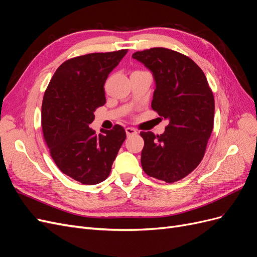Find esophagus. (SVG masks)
<instances>
[{"instance_id":"obj_1","label":"esophagus","mask_w":257,"mask_h":257,"mask_svg":"<svg viewBox=\"0 0 257 257\" xmlns=\"http://www.w3.org/2000/svg\"><path fill=\"white\" fill-rule=\"evenodd\" d=\"M125 133H126L127 136H131V135L137 134V131L135 128H133V127H126L125 128Z\"/></svg>"}]
</instances>
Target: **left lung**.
Returning <instances> with one entry per match:
<instances>
[{"instance_id":"1","label":"left lung","mask_w":257,"mask_h":257,"mask_svg":"<svg viewBox=\"0 0 257 257\" xmlns=\"http://www.w3.org/2000/svg\"><path fill=\"white\" fill-rule=\"evenodd\" d=\"M133 59L153 75L152 109L168 120L162 135L142 132V166L167 183L181 180L204 158L212 133L214 98L204 72L189 57L166 48L137 51Z\"/></svg>"}]
</instances>
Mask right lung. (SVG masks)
<instances>
[{
    "label": "right lung",
    "mask_w": 257,
    "mask_h": 257,
    "mask_svg": "<svg viewBox=\"0 0 257 257\" xmlns=\"http://www.w3.org/2000/svg\"><path fill=\"white\" fill-rule=\"evenodd\" d=\"M127 52L89 53L65 61L53 74L42 105V126L51 157L62 173L82 184L108 178L125 141L121 125L111 131L89 125L97 107L106 103L104 84Z\"/></svg>",
    "instance_id": "1"
}]
</instances>
